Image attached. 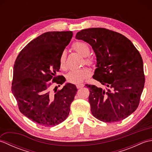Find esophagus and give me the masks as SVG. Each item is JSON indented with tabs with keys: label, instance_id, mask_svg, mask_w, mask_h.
Here are the masks:
<instances>
[{
	"label": "esophagus",
	"instance_id": "esophagus-1",
	"mask_svg": "<svg viewBox=\"0 0 152 152\" xmlns=\"http://www.w3.org/2000/svg\"><path fill=\"white\" fill-rule=\"evenodd\" d=\"M83 86H84V85H83V84H82V83H78V84L76 85V88L78 89H80V88H83Z\"/></svg>",
	"mask_w": 152,
	"mask_h": 152
}]
</instances>
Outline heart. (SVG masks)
I'll list each match as a JSON object with an SVG mask.
<instances>
[{
	"label": "heart",
	"mask_w": 152,
	"mask_h": 152,
	"mask_svg": "<svg viewBox=\"0 0 152 152\" xmlns=\"http://www.w3.org/2000/svg\"><path fill=\"white\" fill-rule=\"evenodd\" d=\"M74 50L77 53L81 55L83 57H88L90 53V48L89 45L84 42L79 41L74 43L72 45ZM66 59V53L65 51H63L61 53L59 58V64L61 68L64 69L65 68ZM86 62L87 63H92V60L91 59H86ZM91 74V70L88 68H83L80 69L72 70L66 74L67 81L72 83H80L83 82L84 80L88 78Z\"/></svg>",
	"instance_id": "b5f03b06"
}]
</instances>
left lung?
Listing matches in <instances>:
<instances>
[{
	"instance_id": "left-lung-1",
	"label": "left lung",
	"mask_w": 152,
	"mask_h": 152,
	"mask_svg": "<svg viewBox=\"0 0 152 152\" xmlns=\"http://www.w3.org/2000/svg\"><path fill=\"white\" fill-rule=\"evenodd\" d=\"M76 38L91 45L96 59L93 78L104 86L86 85L93 115L108 123L127 118L139 104L144 86L139 51L127 37L104 28L83 29Z\"/></svg>"
}]
</instances>
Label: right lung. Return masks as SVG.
<instances>
[{"instance_id":"add662e5","label":"right lung","mask_w":152,"mask_h":152,"mask_svg":"<svg viewBox=\"0 0 152 152\" xmlns=\"http://www.w3.org/2000/svg\"><path fill=\"white\" fill-rule=\"evenodd\" d=\"M72 34V31L41 34L25 46L15 61L12 91L19 110L44 127H53L65 120L76 94V86L70 83L55 93L50 91L51 80L61 85L65 82L57 79L56 72L60 69L61 54Z\"/></svg>"}]
</instances>
